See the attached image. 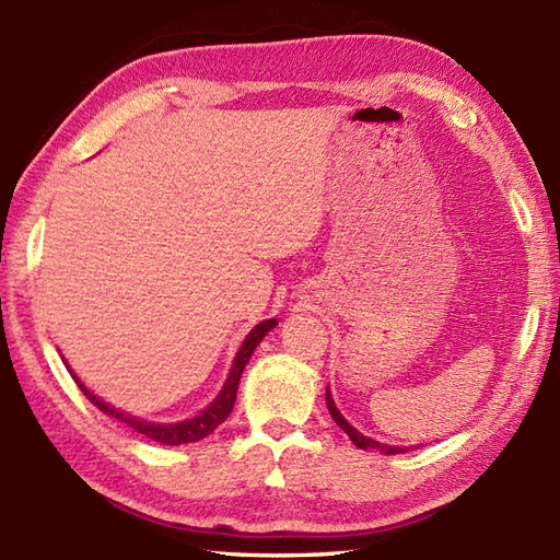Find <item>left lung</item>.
<instances>
[{
	"label": "left lung",
	"instance_id": "left-lung-1",
	"mask_svg": "<svg viewBox=\"0 0 560 560\" xmlns=\"http://www.w3.org/2000/svg\"><path fill=\"white\" fill-rule=\"evenodd\" d=\"M325 404H327V411H330V416H332V420L337 422L339 428H342L347 434H349V440L357 444L359 448H377V452H383V454H404V452H408V448H413V446H394V444H383V442H375V440H371V438H365L363 432H359L357 428L353 425H349V420L337 411V406H335V399H332V394H330V389L325 392Z\"/></svg>",
	"mask_w": 560,
	"mask_h": 560
}]
</instances>
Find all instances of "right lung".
I'll return each mask as SVG.
<instances>
[{"instance_id":"add662e5","label":"right lung","mask_w":560,"mask_h":560,"mask_svg":"<svg viewBox=\"0 0 560 560\" xmlns=\"http://www.w3.org/2000/svg\"><path fill=\"white\" fill-rule=\"evenodd\" d=\"M276 325H278L276 318H268V320H264V323H258V325L254 327V330H252L247 337H244V342H242L240 351L235 353L233 368H230L228 380L223 383L221 392H218V397H215L207 408H203V411H199L197 416L185 418V420H177V422H154V420L132 416V413H128V411H120V408H114L112 404H106L104 399L97 397V394H92V392L85 387L83 380H80V377L73 373V368L68 365L66 359H63V363H66V368H68V373H71V377L75 380V385L80 387V392H83L85 397H88L94 406H97L102 413L112 416V418H116V420H120V422H126V425L132 428L135 432L144 434L147 440L159 442V444H168V446H177V444H189V442L203 440V438H207V434H211V432H213L218 425H221V422L230 416V411H233V406H235V399H237V387H240V377H242L244 365L249 363L254 349L264 342V337H266Z\"/></svg>"}]
</instances>
